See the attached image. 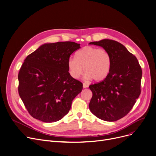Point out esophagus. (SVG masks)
Wrapping results in <instances>:
<instances>
[{"label":"esophagus","mask_w":156,"mask_h":156,"mask_svg":"<svg viewBox=\"0 0 156 156\" xmlns=\"http://www.w3.org/2000/svg\"><path fill=\"white\" fill-rule=\"evenodd\" d=\"M88 87V85L87 84H86V83H83V87L84 88H86V87Z\"/></svg>","instance_id":"esophagus-1"}]
</instances>
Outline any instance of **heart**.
Masks as SVG:
<instances>
[{
    "label": "heart",
    "instance_id": "b5f03b06",
    "mask_svg": "<svg viewBox=\"0 0 156 156\" xmlns=\"http://www.w3.org/2000/svg\"><path fill=\"white\" fill-rule=\"evenodd\" d=\"M67 66L72 78L79 79L84 70L85 79H94L99 82L108 76L112 66V58L105 49L86 46L77 52L76 58L69 59Z\"/></svg>",
    "mask_w": 156,
    "mask_h": 156
}]
</instances>
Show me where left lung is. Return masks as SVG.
Masks as SVG:
<instances>
[{
  "instance_id": "left-lung-1",
  "label": "left lung",
  "mask_w": 156,
  "mask_h": 156,
  "mask_svg": "<svg viewBox=\"0 0 156 156\" xmlns=\"http://www.w3.org/2000/svg\"><path fill=\"white\" fill-rule=\"evenodd\" d=\"M90 44L108 51L112 66L104 80L89 86L93 93L89 107L101 120L117 121L129 112L139 97L142 69L137 58L119 42L103 39Z\"/></svg>"
}]
</instances>
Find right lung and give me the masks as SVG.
<instances>
[{
    "label": "right lung",
    "instance_id": "right-lung-1",
    "mask_svg": "<svg viewBox=\"0 0 156 156\" xmlns=\"http://www.w3.org/2000/svg\"><path fill=\"white\" fill-rule=\"evenodd\" d=\"M80 44H44L25 60L18 73V93L28 113L44 122L67 114L83 83L71 77L67 62Z\"/></svg>",
    "mask_w": 156,
    "mask_h": 156
}]
</instances>
